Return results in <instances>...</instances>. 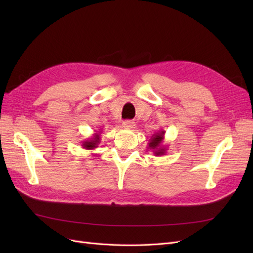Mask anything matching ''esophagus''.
Instances as JSON below:
<instances>
[{
	"instance_id": "esophagus-1",
	"label": "esophagus",
	"mask_w": 253,
	"mask_h": 253,
	"mask_svg": "<svg viewBox=\"0 0 253 253\" xmlns=\"http://www.w3.org/2000/svg\"><path fill=\"white\" fill-rule=\"evenodd\" d=\"M122 127L128 128V129L134 128L135 127V122L132 121V120H126V121H124V124H122Z\"/></svg>"
}]
</instances>
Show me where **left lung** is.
Returning <instances> with one entry per match:
<instances>
[{"label": "left lung", "instance_id": "left-lung-1", "mask_svg": "<svg viewBox=\"0 0 253 253\" xmlns=\"http://www.w3.org/2000/svg\"><path fill=\"white\" fill-rule=\"evenodd\" d=\"M165 131L162 128L158 132L153 134L151 139L149 140L148 149L153 152V154L155 156H163L166 155L167 153V147L164 145V139H165Z\"/></svg>", "mask_w": 253, "mask_h": 253}]
</instances>
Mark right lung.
<instances>
[{
	"label": "right lung",
	"instance_id": "1",
	"mask_svg": "<svg viewBox=\"0 0 253 253\" xmlns=\"http://www.w3.org/2000/svg\"><path fill=\"white\" fill-rule=\"evenodd\" d=\"M101 141V132L98 131L96 133L93 134V136L90 138L82 141V148L85 150H94L96 148H98L99 143Z\"/></svg>",
	"mask_w": 253,
	"mask_h": 253
}]
</instances>
